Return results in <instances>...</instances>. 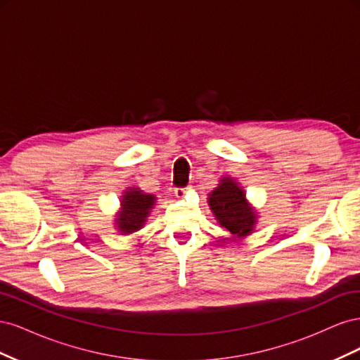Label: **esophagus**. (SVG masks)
<instances>
[{
  "label": "esophagus",
  "mask_w": 360,
  "mask_h": 360,
  "mask_svg": "<svg viewBox=\"0 0 360 360\" xmlns=\"http://www.w3.org/2000/svg\"><path fill=\"white\" fill-rule=\"evenodd\" d=\"M188 192V188H174V195H176L177 198L184 197V193Z\"/></svg>",
  "instance_id": "obj_1"
}]
</instances>
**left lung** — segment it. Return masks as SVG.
Instances as JSON below:
<instances>
[{"mask_svg": "<svg viewBox=\"0 0 360 360\" xmlns=\"http://www.w3.org/2000/svg\"><path fill=\"white\" fill-rule=\"evenodd\" d=\"M210 209L214 213L217 222L237 237H245L254 231L257 222L255 212L246 202L245 192L238 184L224 177L209 197Z\"/></svg>", "mask_w": 360, "mask_h": 360, "instance_id": "left-lung-1", "label": "left lung"}]
</instances>
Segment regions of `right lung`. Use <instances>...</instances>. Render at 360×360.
Returning a JSON list of instances; mask_svg holds the SVG:
<instances>
[{
  "label": "right lung",
  "mask_w": 360,
  "mask_h": 360,
  "mask_svg": "<svg viewBox=\"0 0 360 360\" xmlns=\"http://www.w3.org/2000/svg\"><path fill=\"white\" fill-rule=\"evenodd\" d=\"M155 197L150 193H144L136 188L124 192L122 200V212L117 217L118 231L122 234H130L139 230L144 225L150 210L153 209Z\"/></svg>",
  "instance_id": "1"
}]
</instances>
